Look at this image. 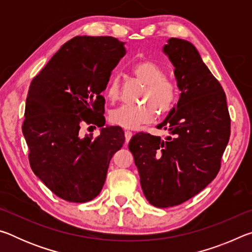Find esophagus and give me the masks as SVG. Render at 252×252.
Segmentation results:
<instances>
[{"label": "esophagus", "instance_id": "esophagus-1", "mask_svg": "<svg viewBox=\"0 0 252 252\" xmlns=\"http://www.w3.org/2000/svg\"><path fill=\"white\" fill-rule=\"evenodd\" d=\"M132 135H133V133H132L131 131H126L125 132V136H126V141L129 142L130 139L132 138Z\"/></svg>", "mask_w": 252, "mask_h": 252}]
</instances>
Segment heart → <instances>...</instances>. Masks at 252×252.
Wrapping results in <instances>:
<instances>
[{"label": "heart", "mask_w": 252, "mask_h": 252, "mask_svg": "<svg viewBox=\"0 0 252 252\" xmlns=\"http://www.w3.org/2000/svg\"><path fill=\"white\" fill-rule=\"evenodd\" d=\"M133 74L146 85L142 101L147 105H121L110 112V121L125 129H135L149 123L155 118V110L159 114L170 112L178 97L177 85L165 78V72L158 63L144 60L132 66ZM104 95L111 102L120 97V83L118 78H112L104 90Z\"/></svg>", "instance_id": "1"}]
</instances>
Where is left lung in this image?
Returning a JSON list of instances; mask_svg holds the SVG:
<instances>
[{
  "label": "left lung",
  "mask_w": 252,
  "mask_h": 252,
  "mask_svg": "<svg viewBox=\"0 0 252 252\" xmlns=\"http://www.w3.org/2000/svg\"><path fill=\"white\" fill-rule=\"evenodd\" d=\"M163 52L181 91L177 105L157 126L170 135L162 140L140 132L129 142L144 197L158 208L178 206L202 191L218 174L230 138L225 93L198 50L171 37Z\"/></svg>",
  "instance_id": "1"
}]
</instances>
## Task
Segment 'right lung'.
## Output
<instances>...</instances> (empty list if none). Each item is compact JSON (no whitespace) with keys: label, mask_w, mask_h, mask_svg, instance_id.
<instances>
[{"label":"right lung","mask_w":252,"mask_h":252,"mask_svg":"<svg viewBox=\"0 0 252 252\" xmlns=\"http://www.w3.org/2000/svg\"><path fill=\"white\" fill-rule=\"evenodd\" d=\"M125 42L112 36H75L63 44L32 80L22 132L35 176L70 202H88L101 192L111 158L125 143L120 126H103L111 72L125 57ZM95 124L100 134L80 135Z\"/></svg>","instance_id":"add662e5"}]
</instances>
